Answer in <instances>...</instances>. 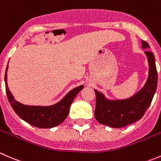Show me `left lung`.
<instances>
[{
    "instance_id": "left-lung-1",
    "label": "left lung",
    "mask_w": 161,
    "mask_h": 161,
    "mask_svg": "<svg viewBox=\"0 0 161 161\" xmlns=\"http://www.w3.org/2000/svg\"><path fill=\"white\" fill-rule=\"evenodd\" d=\"M142 47L143 49L150 48L149 44L144 41H142ZM145 54L149 63V75L145 85L134 95L125 99L113 100L95 90V117L100 124L114 128L128 126L140 120L150 106L157 90L158 77L153 53L147 50Z\"/></svg>"
}]
</instances>
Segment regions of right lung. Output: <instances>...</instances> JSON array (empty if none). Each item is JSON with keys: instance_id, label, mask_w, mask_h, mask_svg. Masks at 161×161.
Masks as SVG:
<instances>
[{"instance_id": "add662e5", "label": "right lung", "mask_w": 161, "mask_h": 161, "mask_svg": "<svg viewBox=\"0 0 161 161\" xmlns=\"http://www.w3.org/2000/svg\"><path fill=\"white\" fill-rule=\"evenodd\" d=\"M8 69V63L6 67L4 82L9 103L20 118L36 128H52L63 123L69 114V108L76 95L84 88V85L75 87L68 92L63 99L52 106H27L16 101L11 93L7 83Z\"/></svg>"}]
</instances>
